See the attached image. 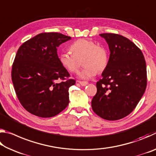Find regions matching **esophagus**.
I'll return each instance as SVG.
<instances>
[{
    "mask_svg": "<svg viewBox=\"0 0 156 156\" xmlns=\"http://www.w3.org/2000/svg\"><path fill=\"white\" fill-rule=\"evenodd\" d=\"M78 83H80L82 86H86L87 84H88V83L87 82H86V81H77Z\"/></svg>",
    "mask_w": 156,
    "mask_h": 156,
    "instance_id": "obj_1",
    "label": "esophagus"
}]
</instances>
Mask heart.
Instances as JSON below:
<instances>
[{
  "instance_id": "b5f03b06",
  "label": "heart",
  "mask_w": 156,
  "mask_h": 156,
  "mask_svg": "<svg viewBox=\"0 0 156 156\" xmlns=\"http://www.w3.org/2000/svg\"><path fill=\"white\" fill-rule=\"evenodd\" d=\"M72 54L62 52L59 55V62L65 69L76 72L80 67L79 60L83 59V69L79 72V77L89 79L107 68L109 56L106 49L88 39H78L70 46Z\"/></svg>"
}]
</instances>
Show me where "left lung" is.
Returning a JSON list of instances; mask_svg holds the SVG:
<instances>
[{
  "label": "left lung",
  "instance_id": "obj_1",
  "mask_svg": "<svg viewBox=\"0 0 156 156\" xmlns=\"http://www.w3.org/2000/svg\"><path fill=\"white\" fill-rule=\"evenodd\" d=\"M109 44L110 56L91 107L98 115L117 120L133 112L147 87V67L143 54L133 42L120 34H100Z\"/></svg>",
  "mask_w": 156,
  "mask_h": 156
}]
</instances>
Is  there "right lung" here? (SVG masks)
I'll return each mask as SVG.
<instances>
[{
  "label": "right lung",
  "instance_id": "1",
  "mask_svg": "<svg viewBox=\"0 0 156 156\" xmlns=\"http://www.w3.org/2000/svg\"><path fill=\"white\" fill-rule=\"evenodd\" d=\"M71 37L41 33L25 42L16 55L12 80L18 99L28 112L41 118L58 114L69 104V89L76 80L60 65V44Z\"/></svg>",
  "mask_w": 156,
  "mask_h": 156
}]
</instances>
